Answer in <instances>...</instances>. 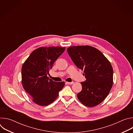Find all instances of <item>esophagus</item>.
Wrapping results in <instances>:
<instances>
[{
  "label": "esophagus",
  "mask_w": 133,
  "mask_h": 133,
  "mask_svg": "<svg viewBox=\"0 0 133 133\" xmlns=\"http://www.w3.org/2000/svg\"><path fill=\"white\" fill-rule=\"evenodd\" d=\"M66 83L67 84H68V85H71V84H72L74 83V82H66Z\"/></svg>",
  "instance_id": "1"
}]
</instances>
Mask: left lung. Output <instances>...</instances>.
Instances as JSON below:
<instances>
[{"label": "left lung", "instance_id": "left-lung-1", "mask_svg": "<svg viewBox=\"0 0 133 133\" xmlns=\"http://www.w3.org/2000/svg\"><path fill=\"white\" fill-rule=\"evenodd\" d=\"M67 51L76 66L84 70L86 78L81 83L82 90L77 94L78 99L87 107L99 104L112 86L113 69L110 62L102 52L91 46H71Z\"/></svg>", "mask_w": 133, "mask_h": 133}]
</instances>
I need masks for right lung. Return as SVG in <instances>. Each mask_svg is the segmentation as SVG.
<instances>
[{"label": "right lung", "mask_w": 133, "mask_h": 133, "mask_svg": "<svg viewBox=\"0 0 133 133\" xmlns=\"http://www.w3.org/2000/svg\"><path fill=\"white\" fill-rule=\"evenodd\" d=\"M65 47H40L34 50L22 68V85L32 97L33 102L40 106H47L57 98L65 83L49 79L47 75L54 63L63 53Z\"/></svg>", "instance_id": "add662e5"}]
</instances>
